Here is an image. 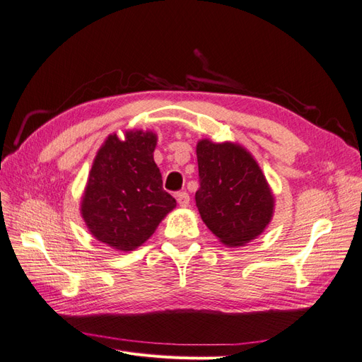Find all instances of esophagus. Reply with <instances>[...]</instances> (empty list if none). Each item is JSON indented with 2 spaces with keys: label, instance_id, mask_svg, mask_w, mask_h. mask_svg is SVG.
<instances>
[{
  "label": "esophagus",
  "instance_id": "34e87169",
  "mask_svg": "<svg viewBox=\"0 0 362 362\" xmlns=\"http://www.w3.org/2000/svg\"><path fill=\"white\" fill-rule=\"evenodd\" d=\"M177 201H178L181 208H187L189 204H190V196H189V193L181 192V193L177 194Z\"/></svg>",
  "mask_w": 362,
  "mask_h": 362
}]
</instances>
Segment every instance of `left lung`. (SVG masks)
Wrapping results in <instances>:
<instances>
[{
	"label": "left lung",
	"mask_w": 362,
	"mask_h": 362,
	"mask_svg": "<svg viewBox=\"0 0 362 362\" xmlns=\"http://www.w3.org/2000/svg\"><path fill=\"white\" fill-rule=\"evenodd\" d=\"M201 187L196 192L202 222L228 247H242L266 231L275 196L250 152L234 141L196 145Z\"/></svg>",
	"instance_id": "obj_1"
}]
</instances>
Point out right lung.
Here are the masks:
<instances>
[{"label":"right lung","instance_id":"right-lung-1","mask_svg":"<svg viewBox=\"0 0 362 362\" xmlns=\"http://www.w3.org/2000/svg\"><path fill=\"white\" fill-rule=\"evenodd\" d=\"M156 146L154 131L127 129L124 140L108 134L98 149L80 204L86 228L98 242L134 250L177 206L163 190Z\"/></svg>","mask_w":362,"mask_h":362}]
</instances>
